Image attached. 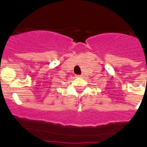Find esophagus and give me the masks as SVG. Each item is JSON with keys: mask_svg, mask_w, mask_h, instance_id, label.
<instances>
[{"mask_svg": "<svg viewBox=\"0 0 147 147\" xmlns=\"http://www.w3.org/2000/svg\"><path fill=\"white\" fill-rule=\"evenodd\" d=\"M76 77H77V78H82V77H83V75H76Z\"/></svg>", "mask_w": 147, "mask_h": 147, "instance_id": "esophagus-1", "label": "esophagus"}]
</instances>
